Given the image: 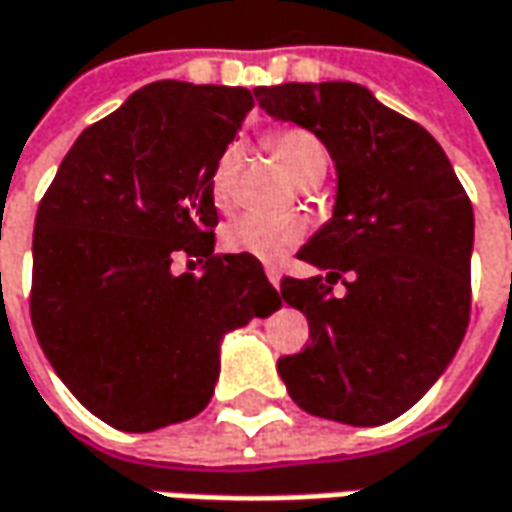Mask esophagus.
<instances>
[{
	"label": "esophagus",
	"instance_id": "34e87169",
	"mask_svg": "<svg viewBox=\"0 0 512 512\" xmlns=\"http://www.w3.org/2000/svg\"><path fill=\"white\" fill-rule=\"evenodd\" d=\"M267 279H270V284H273V287H276V290H279V284H281V273H279V270H276V267H267Z\"/></svg>",
	"mask_w": 512,
	"mask_h": 512
}]
</instances>
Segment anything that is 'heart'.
Instances as JSON below:
<instances>
[{"label": "heart", "instance_id": "heart-1", "mask_svg": "<svg viewBox=\"0 0 512 512\" xmlns=\"http://www.w3.org/2000/svg\"><path fill=\"white\" fill-rule=\"evenodd\" d=\"M270 149L296 180H304L310 171L327 166V152L321 140L307 129H284L270 137ZM239 152L228 146L216 154L214 166L208 171V194L216 208H228L233 197ZM304 236V222L293 214H245L233 219L222 231V245L231 253L253 256L259 262H279L296 248Z\"/></svg>", "mask_w": 512, "mask_h": 512}]
</instances>
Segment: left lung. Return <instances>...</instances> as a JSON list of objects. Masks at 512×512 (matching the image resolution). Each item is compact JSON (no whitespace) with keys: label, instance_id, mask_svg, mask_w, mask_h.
I'll return each instance as SVG.
<instances>
[{"label":"left lung","instance_id":"obj_1","mask_svg":"<svg viewBox=\"0 0 512 512\" xmlns=\"http://www.w3.org/2000/svg\"><path fill=\"white\" fill-rule=\"evenodd\" d=\"M256 98L270 118L310 129L338 171L332 219L298 250L327 279L281 281L312 338L279 360L281 380L307 414L389 423L440 380L465 338L471 200L440 143L360 84H279ZM338 278L344 299L328 287Z\"/></svg>","mask_w":512,"mask_h":512}]
</instances>
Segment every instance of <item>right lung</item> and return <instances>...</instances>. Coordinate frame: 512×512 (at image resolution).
Masks as SVG:
<instances>
[{
	"label": "right lung",
	"mask_w": 512,
	"mask_h": 512,
	"mask_svg": "<svg viewBox=\"0 0 512 512\" xmlns=\"http://www.w3.org/2000/svg\"><path fill=\"white\" fill-rule=\"evenodd\" d=\"M245 87L154 81L87 126L33 231L30 318L81 406L120 431L197 417L219 341L281 307L253 256L214 253L208 171L253 109ZM180 258L202 274H177Z\"/></svg>",
	"instance_id": "right-lung-1"
}]
</instances>
